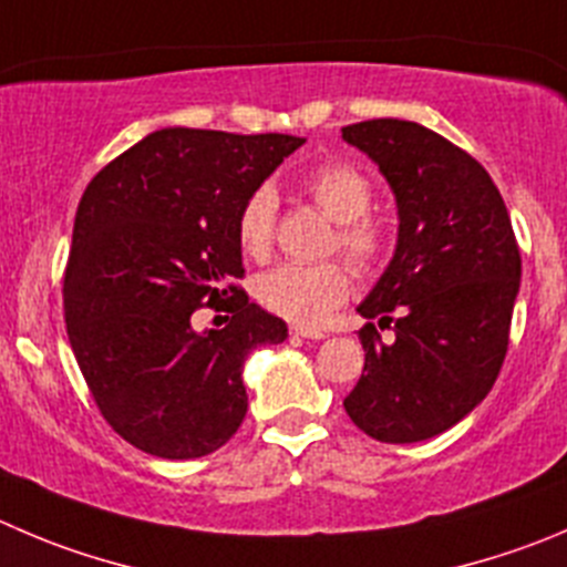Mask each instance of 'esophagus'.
I'll list each match as a JSON object with an SVG mask.
<instances>
[{
  "mask_svg": "<svg viewBox=\"0 0 567 567\" xmlns=\"http://www.w3.org/2000/svg\"><path fill=\"white\" fill-rule=\"evenodd\" d=\"M289 333L300 339H326V331H317V328H303V326H292L289 328Z\"/></svg>",
  "mask_w": 567,
  "mask_h": 567,
  "instance_id": "obj_1",
  "label": "esophagus"
}]
</instances>
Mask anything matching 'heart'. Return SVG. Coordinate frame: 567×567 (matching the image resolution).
<instances>
[{"mask_svg": "<svg viewBox=\"0 0 567 567\" xmlns=\"http://www.w3.org/2000/svg\"><path fill=\"white\" fill-rule=\"evenodd\" d=\"M306 192L328 219L339 225V250L359 269H373L384 252V234L373 219H368L373 206V186L355 166L326 164L303 181ZM275 197L272 186H258L247 194L236 219L239 245L247 256L264 258L272 245L275 230ZM350 292V280L339 264H298L287 261L267 269L256 280V298L275 315L300 326H317L326 320Z\"/></svg>", "mask_w": 567, "mask_h": 567, "instance_id": "obj_1", "label": "heart"}]
</instances>
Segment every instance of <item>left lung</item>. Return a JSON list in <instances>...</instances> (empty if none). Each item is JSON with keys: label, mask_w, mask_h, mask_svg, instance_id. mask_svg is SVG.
Returning <instances> with one entry per match:
<instances>
[{"label": "left lung", "mask_w": 567, "mask_h": 567, "mask_svg": "<svg viewBox=\"0 0 567 567\" xmlns=\"http://www.w3.org/2000/svg\"><path fill=\"white\" fill-rule=\"evenodd\" d=\"M390 183L398 239L355 306L364 370L344 412L379 442H423L465 420L493 390L509 344L520 252L504 199L476 158L440 133L370 118L342 127ZM393 322L384 343L374 331Z\"/></svg>", "instance_id": "1"}]
</instances>
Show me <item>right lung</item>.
Segmentation results:
<instances>
[{
    "label": "right lung",
    "instance_id": "right-lung-1",
    "mask_svg": "<svg viewBox=\"0 0 567 567\" xmlns=\"http://www.w3.org/2000/svg\"><path fill=\"white\" fill-rule=\"evenodd\" d=\"M303 144L164 127L83 192L63 278L69 342L102 417L144 454L223 449L247 412V355L287 339V322L234 287L245 272L236 219ZM203 302L228 308L229 326L194 329Z\"/></svg>",
    "mask_w": 567,
    "mask_h": 567
}]
</instances>
